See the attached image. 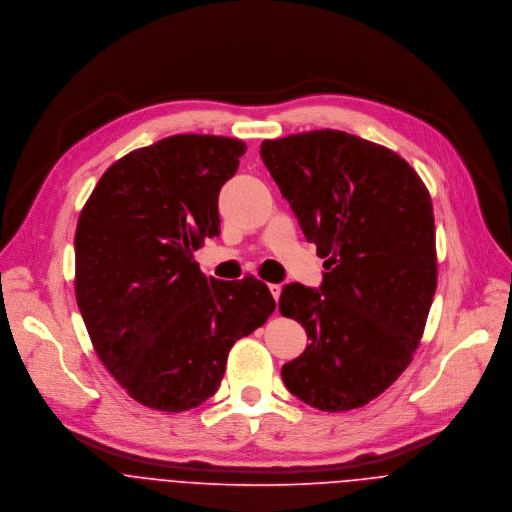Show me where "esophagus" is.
I'll use <instances>...</instances> for the list:
<instances>
[{"instance_id": "esophagus-1", "label": "esophagus", "mask_w": 512, "mask_h": 512, "mask_svg": "<svg viewBox=\"0 0 512 512\" xmlns=\"http://www.w3.org/2000/svg\"><path fill=\"white\" fill-rule=\"evenodd\" d=\"M270 293H272V297L278 301V299H280V293H282V286H280V284H270Z\"/></svg>"}]
</instances>
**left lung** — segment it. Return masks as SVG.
Here are the masks:
<instances>
[{
  "label": "left lung",
  "instance_id": "left-lung-1",
  "mask_svg": "<svg viewBox=\"0 0 512 512\" xmlns=\"http://www.w3.org/2000/svg\"><path fill=\"white\" fill-rule=\"evenodd\" d=\"M260 155L327 258L319 290L280 295L309 339L284 384L323 412L361 408L406 370L426 327L438 286L430 193L398 153L339 130L264 140Z\"/></svg>",
  "mask_w": 512,
  "mask_h": 512
}]
</instances>
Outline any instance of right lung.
Returning a JSON list of instances; mask_svg holds the SVG:
<instances>
[{"label":"right lung","instance_id":"right-lung-1","mask_svg":"<svg viewBox=\"0 0 512 512\" xmlns=\"http://www.w3.org/2000/svg\"><path fill=\"white\" fill-rule=\"evenodd\" d=\"M246 144L181 134L112 163L74 234V292L98 359L153 410L185 412L219 390L230 347L276 301L252 276L207 278L193 252L220 234V187Z\"/></svg>","mask_w":512,"mask_h":512}]
</instances>
